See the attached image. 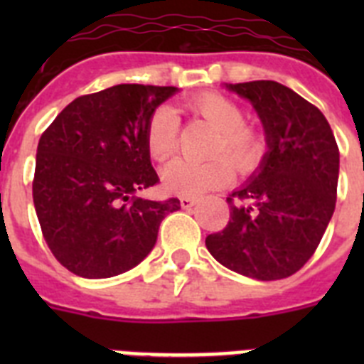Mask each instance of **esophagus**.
<instances>
[{
    "instance_id": "obj_1",
    "label": "esophagus",
    "mask_w": 364,
    "mask_h": 364,
    "mask_svg": "<svg viewBox=\"0 0 364 364\" xmlns=\"http://www.w3.org/2000/svg\"><path fill=\"white\" fill-rule=\"evenodd\" d=\"M197 198H193V197H182L180 198V205L184 208V210H189V208H193V205L197 204Z\"/></svg>"
}]
</instances>
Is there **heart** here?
Instances as JSON below:
<instances>
[{
    "instance_id": "b5f03b06",
    "label": "heart",
    "mask_w": 364,
    "mask_h": 364,
    "mask_svg": "<svg viewBox=\"0 0 364 364\" xmlns=\"http://www.w3.org/2000/svg\"><path fill=\"white\" fill-rule=\"evenodd\" d=\"M182 107L218 131L211 149L215 160L205 164L188 160L169 162L162 171V182L167 191L184 197H200L230 184L233 178L232 163L239 173L257 169L264 153V142L255 129L244 125V112L235 102L215 92H204L186 100ZM178 129L180 120L175 109L164 105L151 112L146 125V146L151 159L164 162L175 153Z\"/></svg>"
}]
</instances>
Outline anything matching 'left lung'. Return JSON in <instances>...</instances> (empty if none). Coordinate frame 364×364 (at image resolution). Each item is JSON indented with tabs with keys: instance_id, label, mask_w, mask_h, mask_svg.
Instances as JSON below:
<instances>
[{
	"instance_id": "left-lung-1",
	"label": "left lung",
	"mask_w": 364,
	"mask_h": 364,
	"mask_svg": "<svg viewBox=\"0 0 364 364\" xmlns=\"http://www.w3.org/2000/svg\"><path fill=\"white\" fill-rule=\"evenodd\" d=\"M266 133L259 171L226 198L230 222L205 237L222 266L257 279L294 275L315 253L336 210L339 147L319 109L272 80L230 83Z\"/></svg>"
}]
</instances>
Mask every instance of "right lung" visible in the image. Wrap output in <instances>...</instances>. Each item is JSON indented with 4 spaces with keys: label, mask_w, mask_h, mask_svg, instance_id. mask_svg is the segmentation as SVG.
Instances as JSON below:
<instances>
[{
    "label": "right lung",
    "mask_w": 364,
    "mask_h": 364,
    "mask_svg": "<svg viewBox=\"0 0 364 364\" xmlns=\"http://www.w3.org/2000/svg\"><path fill=\"white\" fill-rule=\"evenodd\" d=\"M176 87L120 83L80 96L41 134L32 198L58 262L85 279L114 277L154 247L178 198L134 197L159 182L146 146L151 112Z\"/></svg>",
    "instance_id": "add662e5"
}]
</instances>
